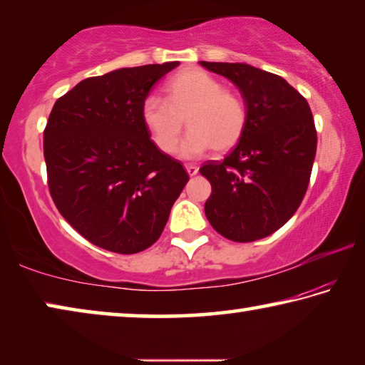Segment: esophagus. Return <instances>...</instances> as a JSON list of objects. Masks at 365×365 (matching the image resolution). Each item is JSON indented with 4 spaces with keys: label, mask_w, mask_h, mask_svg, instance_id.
Segmentation results:
<instances>
[{
    "label": "esophagus",
    "mask_w": 365,
    "mask_h": 365,
    "mask_svg": "<svg viewBox=\"0 0 365 365\" xmlns=\"http://www.w3.org/2000/svg\"><path fill=\"white\" fill-rule=\"evenodd\" d=\"M185 169H187V172H188V175H190V177H195V175L197 174V170H200V169H197L196 165H193V164L185 165Z\"/></svg>",
    "instance_id": "obj_1"
}]
</instances>
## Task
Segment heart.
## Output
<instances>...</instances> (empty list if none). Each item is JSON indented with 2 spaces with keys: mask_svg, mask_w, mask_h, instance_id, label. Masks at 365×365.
I'll use <instances>...</instances> for the list:
<instances>
[{
  "mask_svg": "<svg viewBox=\"0 0 365 365\" xmlns=\"http://www.w3.org/2000/svg\"><path fill=\"white\" fill-rule=\"evenodd\" d=\"M165 101L148 96L141 120L153 143L165 154L175 151L183 130L190 128L180 146L182 158H196L212 148L225 153L243 138L248 113L242 98L224 90L217 78L200 69L175 73L164 86Z\"/></svg>",
  "mask_w": 365,
  "mask_h": 365,
  "instance_id": "b5f03b06",
  "label": "heart"
}]
</instances>
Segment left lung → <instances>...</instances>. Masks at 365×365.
<instances>
[{"mask_svg": "<svg viewBox=\"0 0 365 365\" xmlns=\"http://www.w3.org/2000/svg\"><path fill=\"white\" fill-rule=\"evenodd\" d=\"M200 64L237 85L248 113L237 148L200 169L212 187L206 217L232 242H256L285 225L306 195L317 150L311 108L275 73L243 63Z\"/></svg>", "mask_w": 365, "mask_h": 365, "instance_id": "8db88e82", "label": "left lung"}]
</instances>
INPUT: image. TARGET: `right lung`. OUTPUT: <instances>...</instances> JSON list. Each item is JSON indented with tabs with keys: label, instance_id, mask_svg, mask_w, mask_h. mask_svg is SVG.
<instances>
[{
	"label": "right lung",
	"instance_id": "right-lung-1",
	"mask_svg": "<svg viewBox=\"0 0 365 365\" xmlns=\"http://www.w3.org/2000/svg\"><path fill=\"white\" fill-rule=\"evenodd\" d=\"M177 66L123 67L85 78L49 114L43 133L49 193L61 215L103 250L135 255L156 243L190 180L141 120L153 85Z\"/></svg>",
	"mask_w": 365,
	"mask_h": 365
}]
</instances>
